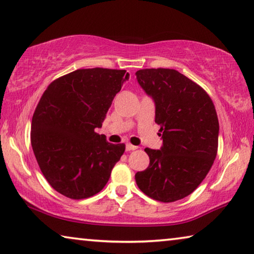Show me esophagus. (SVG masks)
<instances>
[{
	"mask_svg": "<svg viewBox=\"0 0 254 254\" xmlns=\"http://www.w3.org/2000/svg\"><path fill=\"white\" fill-rule=\"evenodd\" d=\"M136 148H138V147L133 146V144H131V143H127V151H132V150H135Z\"/></svg>",
	"mask_w": 254,
	"mask_h": 254,
	"instance_id": "esophagus-1",
	"label": "esophagus"
}]
</instances>
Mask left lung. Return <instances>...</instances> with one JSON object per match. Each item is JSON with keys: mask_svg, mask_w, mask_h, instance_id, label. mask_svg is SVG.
Masks as SVG:
<instances>
[{"mask_svg": "<svg viewBox=\"0 0 254 254\" xmlns=\"http://www.w3.org/2000/svg\"><path fill=\"white\" fill-rule=\"evenodd\" d=\"M154 99L155 122L163 147L146 148L147 170L135 174L140 190L160 202H174L195 190L206 178L218 150L219 123L214 103L203 88L173 69L135 72Z\"/></svg>", "mask_w": 254, "mask_h": 254, "instance_id": "left-lung-1", "label": "left lung"}]
</instances>
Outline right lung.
Listing matches in <instances>:
<instances>
[{
	"label": "right lung",
	"instance_id": "obj_1",
	"mask_svg": "<svg viewBox=\"0 0 254 254\" xmlns=\"http://www.w3.org/2000/svg\"><path fill=\"white\" fill-rule=\"evenodd\" d=\"M126 70L79 69L48 84L31 121V147L55 191L66 198H90L103 190L126 144L98 134Z\"/></svg>",
	"mask_w": 254,
	"mask_h": 254
}]
</instances>
